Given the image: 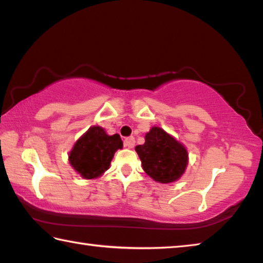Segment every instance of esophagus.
I'll return each mask as SVG.
<instances>
[{"label": "esophagus", "instance_id": "1", "mask_svg": "<svg viewBox=\"0 0 263 263\" xmlns=\"http://www.w3.org/2000/svg\"><path fill=\"white\" fill-rule=\"evenodd\" d=\"M135 144H136V140L133 137H128L125 140H124V145H125L127 148H133L135 147Z\"/></svg>", "mask_w": 263, "mask_h": 263}]
</instances>
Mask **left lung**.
Listing matches in <instances>:
<instances>
[{
    "label": "left lung",
    "mask_w": 263,
    "mask_h": 263,
    "mask_svg": "<svg viewBox=\"0 0 263 263\" xmlns=\"http://www.w3.org/2000/svg\"><path fill=\"white\" fill-rule=\"evenodd\" d=\"M146 174L159 183H172L184 174L188 151L161 127L153 126L145 136V144L136 146Z\"/></svg>",
    "instance_id": "obj_1"
}]
</instances>
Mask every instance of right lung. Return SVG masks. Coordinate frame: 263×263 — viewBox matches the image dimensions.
<instances>
[{
	"label": "right lung",
	"instance_id": "add662e5",
	"mask_svg": "<svg viewBox=\"0 0 263 263\" xmlns=\"http://www.w3.org/2000/svg\"><path fill=\"white\" fill-rule=\"evenodd\" d=\"M122 147L123 141L117 133L109 136L103 127L91 126L75 142L68 160L83 179H97L108 171L116 151Z\"/></svg>",
	"mask_w": 263,
	"mask_h": 263
}]
</instances>
